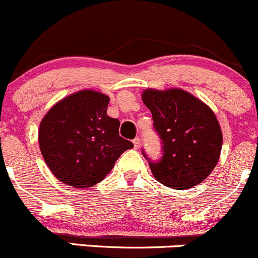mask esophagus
I'll return each instance as SVG.
<instances>
[{"label":"esophagus","instance_id":"obj_1","mask_svg":"<svg viewBox=\"0 0 258 258\" xmlns=\"http://www.w3.org/2000/svg\"><path fill=\"white\" fill-rule=\"evenodd\" d=\"M133 143H134V147L135 149H139V147H140V139L139 138H135L134 140H133Z\"/></svg>","mask_w":258,"mask_h":258}]
</instances>
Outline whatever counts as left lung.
<instances>
[{"label":"left lung","mask_w":258,"mask_h":258,"mask_svg":"<svg viewBox=\"0 0 258 258\" xmlns=\"http://www.w3.org/2000/svg\"><path fill=\"white\" fill-rule=\"evenodd\" d=\"M141 97L162 140L163 156L158 162L150 161L143 151L153 176L176 190L204 181L215 169L223 144L212 109L181 89H146Z\"/></svg>","instance_id":"1"}]
</instances>
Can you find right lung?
I'll list each match as a JSON object with an SVG mask.
<instances>
[{
  "mask_svg": "<svg viewBox=\"0 0 258 258\" xmlns=\"http://www.w3.org/2000/svg\"><path fill=\"white\" fill-rule=\"evenodd\" d=\"M109 97L83 90L58 101L42 118L39 145L46 164L60 181L91 187L113 168L132 141L119 137V120L107 115Z\"/></svg>",
  "mask_w": 258,
  "mask_h": 258,
  "instance_id": "add662e5",
  "label": "right lung"
}]
</instances>
